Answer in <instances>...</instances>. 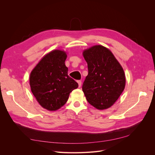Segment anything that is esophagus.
Masks as SVG:
<instances>
[{"label": "esophagus", "instance_id": "34e87169", "mask_svg": "<svg viewBox=\"0 0 155 155\" xmlns=\"http://www.w3.org/2000/svg\"><path fill=\"white\" fill-rule=\"evenodd\" d=\"M77 82H78V83L79 87H80L81 86V81H78Z\"/></svg>", "mask_w": 155, "mask_h": 155}]
</instances>
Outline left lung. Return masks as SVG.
I'll use <instances>...</instances> for the list:
<instances>
[{"instance_id": "obj_1", "label": "left lung", "mask_w": 155, "mask_h": 155, "mask_svg": "<svg viewBox=\"0 0 155 155\" xmlns=\"http://www.w3.org/2000/svg\"><path fill=\"white\" fill-rule=\"evenodd\" d=\"M88 73L82 90L88 102L98 110L114 104L125 87L124 70L112 51L102 45L84 50Z\"/></svg>"}]
</instances>
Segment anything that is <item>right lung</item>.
<instances>
[{
	"label": "right lung",
	"mask_w": 155,
	"mask_h": 155,
	"mask_svg": "<svg viewBox=\"0 0 155 155\" xmlns=\"http://www.w3.org/2000/svg\"><path fill=\"white\" fill-rule=\"evenodd\" d=\"M67 52L54 50L45 55L30 75V85L36 100L44 109L55 111L66 104L78 84L68 76Z\"/></svg>",
	"instance_id": "obj_1"
}]
</instances>
